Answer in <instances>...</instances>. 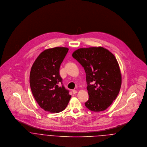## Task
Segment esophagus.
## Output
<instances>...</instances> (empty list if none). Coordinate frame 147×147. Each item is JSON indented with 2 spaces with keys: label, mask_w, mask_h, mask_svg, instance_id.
<instances>
[{
  "label": "esophagus",
  "mask_w": 147,
  "mask_h": 147,
  "mask_svg": "<svg viewBox=\"0 0 147 147\" xmlns=\"http://www.w3.org/2000/svg\"><path fill=\"white\" fill-rule=\"evenodd\" d=\"M77 92H78V91H77L76 90H75V89L72 90V93H73V94H76Z\"/></svg>",
  "instance_id": "esophagus-1"
}]
</instances>
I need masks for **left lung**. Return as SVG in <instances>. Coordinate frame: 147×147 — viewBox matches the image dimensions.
<instances>
[{"label":"left lung","mask_w":147,"mask_h":147,"mask_svg":"<svg viewBox=\"0 0 147 147\" xmlns=\"http://www.w3.org/2000/svg\"><path fill=\"white\" fill-rule=\"evenodd\" d=\"M72 57L84 68L89 100L85 106L92 111L106 110L117 98L122 75L114 55L102 47L80 48Z\"/></svg>","instance_id":"1"}]
</instances>
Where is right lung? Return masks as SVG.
Returning a JSON list of instances; mask_svg holds the SVG:
<instances>
[{
    "label": "right lung",
    "instance_id": "right-lung-1",
    "mask_svg": "<svg viewBox=\"0 0 147 147\" xmlns=\"http://www.w3.org/2000/svg\"><path fill=\"white\" fill-rule=\"evenodd\" d=\"M68 49L56 47L44 50L37 58L30 72V86L39 106L46 111L59 113L67 107L71 96L59 75L61 63Z\"/></svg>",
    "mask_w": 147,
    "mask_h": 147
}]
</instances>
